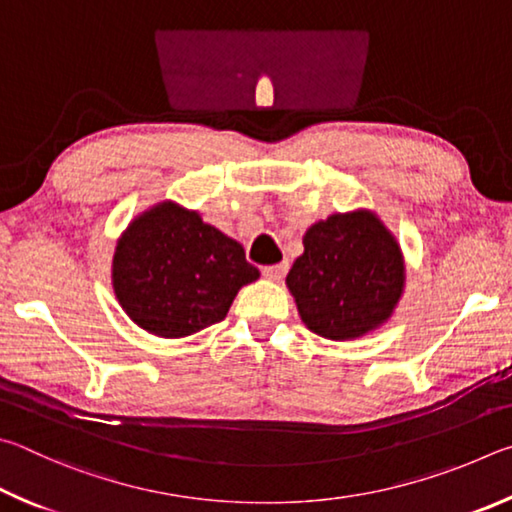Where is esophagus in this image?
<instances>
[{
	"instance_id": "1",
	"label": "esophagus",
	"mask_w": 512,
	"mask_h": 512,
	"mask_svg": "<svg viewBox=\"0 0 512 512\" xmlns=\"http://www.w3.org/2000/svg\"><path fill=\"white\" fill-rule=\"evenodd\" d=\"M288 263H276V265H267V267H263V276L265 279H270V281H281L285 274H288Z\"/></svg>"
}]
</instances>
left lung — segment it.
<instances>
[{"label": "left lung", "instance_id": "8db88e82", "mask_svg": "<svg viewBox=\"0 0 512 512\" xmlns=\"http://www.w3.org/2000/svg\"><path fill=\"white\" fill-rule=\"evenodd\" d=\"M288 288L312 333L353 339L391 317L405 283V265L391 233L373 213H337L303 236Z\"/></svg>", "mask_w": 512, "mask_h": 512}]
</instances>
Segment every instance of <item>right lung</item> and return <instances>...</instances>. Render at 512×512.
Wrapping results in <instances>:
<instances>
[{
  "label": "right lung",
  "instance_id": "obj_1",
  "mask_svg": "<svg viewBox=\"0 0 512 512\" xmlns=\"http://www.w3.org/2000/svg\"><path fill=\"white\" fill-rule=\"evenodd\" d=\"M256 279L242 245L173 202L130 224L112 265L123 310L159 337H186L218 324L242 285Z\"/></svg>",
  "mask_w": 512,
  "mask_h": 512
}]
</instances>
